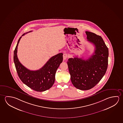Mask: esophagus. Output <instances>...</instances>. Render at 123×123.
Masks as SVG:
<instances>
[{
	"label": "esophagus",
	"instance_id": "34e87169",
	"mask_svg": "<svg viewBox=\"0 0 123 123\" xmlns=\"http://www.w3.org/2000/svg\"><path fill=\"white\" fill-rule=\"evenodd\" d=\"M68 57V55L67 54H64L63 55V59L64 60H66Z\"/></svg>",
	"mask_w": 123,
	"mask_h": 123
}]
</instances>
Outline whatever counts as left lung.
Instances as JSON below:
<instances>
[{
    "label": "left lung",
    "mask_w": 123,
    "mask_h": 123,
    "mask_svg": "<svg viewBox=\"0 0 123 123\" xmlns=\"http://www.w3.org/2000/svg\"><path fill=\"white\" fill-rule=\"evenodd\" d=\"M87 38L95 46L94 53L87 60L77 57L67 61L71 80L81 90H88L97 85L106 72L109 50L103 38L93 32H85Z\"/></svg>",
    "instance_id": "1"
}]
</instances>
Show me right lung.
Masks as SVG:
<instances>
[{"instance_id":"add662e5","label":"right lung","mask_w":123,"mask_h":123,"mask_svg":"<svg viewBox=\"0 0 123 123\" xmlns=\"http://www.w3.org/2000/svg\"><path fill=\"white\" fill-rule=\"evenodd\" d=\"M27 33L23 34L18 39L14 52V61L17 72L20 80L26 86L36 91H44L50 88L55 83L56 70L63 60V54L59 53L51 57L39 70L27 69L20 62L17 54L20 38Z\"/></svg>"}]
</instances>
